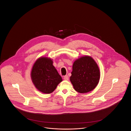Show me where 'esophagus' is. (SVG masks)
Returning <instances> with one entry per match:
<instances>
[{
    "label": "esophagus",
    "mask_w": 131,
    "mask_h": 131,
    "mask_svg": "<svg viewBox=\"0 0 131 131\" xmlns=\"http://www.w3.org/2000/svg\"><path fill=\"white\" fill-rule=\"evenodd\" d=\"M63 79H64V80H69V77H68L67 75H65Z\"/></svg>",
    "instance_id": "esophagus-1"
}]
</instances>
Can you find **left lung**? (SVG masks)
I'll use <instances>...</instances> for the list:
<instances>
[{
	"label": "left lung",
	"mask_w": 131,
	"mask_h": 131,
	"mask_svg": "<svg viewBox=\"0 0 131 131\" xmlns=\"http://www.w3.org/2000/svg\"><path fill=\"white\" fill-rule=\"evenodd\" d=\"M71 73L70 81L74 90L79 93L92 91L100 80V69L94 60L89 56L76 60Z\"/></svg>",
	"instance_id": "1"
}]
</instances>
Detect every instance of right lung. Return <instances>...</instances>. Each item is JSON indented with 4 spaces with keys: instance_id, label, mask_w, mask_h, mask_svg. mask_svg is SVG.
<instances>
[{
    "instance_id": "1",
    "label": "right lung",
    "mask_w": 131,
    "mask_h": 131,
    "mask_svg": "<svg viewBox=\"0 0 131 131\" xmlns=\"http://www.w3.org/2000/svg\"><path fill=\"white\" fill-rule=\"evenodd\" d=\"M31 78L37 89L45 94L52 93L62 81L51 59L45 57L38 58L34 64Z\"/></svg>"
}]
</instances>
